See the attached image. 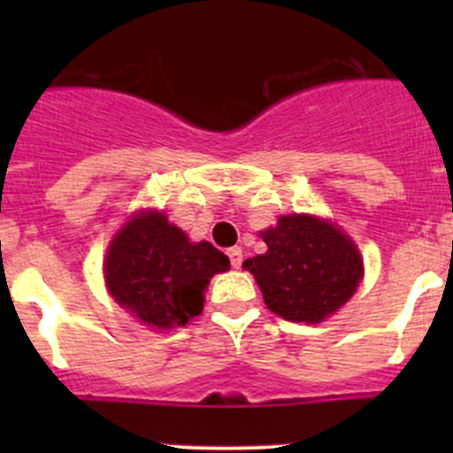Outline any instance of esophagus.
<instances>
[{
  "label": "esophagus",
  "instance_id": "obj_1",
  "mask_svg": "<svg viewBox=\"0 0 453 453\" xmlns=\"http://www.w3.org/2000/svg\"><path fill=\"white\" fill-rule=\"evenodd\" d=\"M227 256H230L232 267H241V263H243V250L230 248V250H227Z\"/></svg>",
  "mask_w": 453,
  "mask_h": 453
}]
</instances>
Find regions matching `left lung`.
<instances>
[{
  "mask_svg": "<svg viewBox=\"0 0 453 453\" xmlns=\"http://www.w3.org/2000/svg\"><path fill=\"white\" fill-rule=\"evenodd\" d=\"M267 252L248 258L269 311L291 322H322L362 280L357 248L335 226L304 214L278 219L263 232Z\"/></svg>",
  "mask_w": 453,
  "mask_h": 453,
  "instance_id": "8db88e82",
  "label": "left lung"
}]
</instances>
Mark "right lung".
Instances as JSON below:
<instances>
[{
  "instance_id": "obj_1",
  "label": "right lung",
  "mask_w": 453,
  "mask_h": 453,
  "mask_svg": "<svg viewBox=\"0 0 453 453\" xmlns=\"http://www.w3.org/2000/svg\"><path fill=\"white\" fill-rule=\"evenodd\" d=\"M230 258L208 241L190 243L162 212H144L111 241L104 278L113 300L149 326H184L203 309V289Z\"/></svg>"
}]
</instances>
